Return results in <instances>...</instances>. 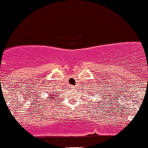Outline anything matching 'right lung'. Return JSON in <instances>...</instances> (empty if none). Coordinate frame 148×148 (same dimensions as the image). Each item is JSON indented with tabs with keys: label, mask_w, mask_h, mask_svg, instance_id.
Returning <instances> with one entry per match:
<instances>
[{
	"label": "right lung",
	"mask_w": 148,
	"mask_h": 148,
	"mask_svg": "<svg viewBox=\"0 0 148 148\" xmlns=\"http://www.w3.org/2000/svg\"><path fill=\"white\" fill-rule=\"evenodd\" d=\"M53 93H54V92H51V94H53ZM50 95H52V94H50ZM54 96H55L54 94V95L51 96V97H49V98H51V99H54Z\"/></svg>",
	"instance_id": "obj_1"
}]
</instances>
